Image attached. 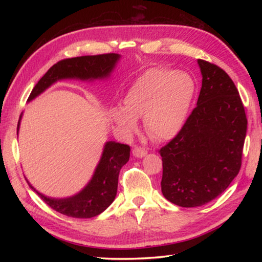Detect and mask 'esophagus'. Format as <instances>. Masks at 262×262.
I'll return each instance as SVG.
<instances>
[{"mask_svg":"<svg viewBox=\"0 0 262 262\" xmlns=\"http://www.w3.org/2000/svg\"><path fill=\"white\" fill-rule=\"evenodd\" d=\"M148 154L147 149L144 148H141V147H135L134 149H133V155H134L135 157L137 158H141V157H144L145 155Z\"/></svg>","mask_w":262,"mask_h":262,"instance_id":"34e87169","label":"esophagus"}]
</instances>
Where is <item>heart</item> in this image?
<instances>
[{
	"mask_svg": "<svg viewBox=\"0 0 262 262\" xmlns=\"http://www.w3.org/2000/svg\"><path fill=\"white\" fill-rule=\"evenodd\" d=\"M194 92L195 84L188 74L150 68L128 89L123 107L111 108L110 118L128 136L137 132V119H143L144 129L152 140H171L187 120Z\"/></svg>",
	"mask_w": 262,
	"mask_h": 262,
	"instance_id": "obj_1",
	"label": "heart"
}]
</instances>
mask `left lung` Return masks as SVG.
<instances>
[{"instance_id":"8db88e82","label":"left lung","mask_w":262,"mask_h":262,"mask_svg":"<svg viewBox=\"0 0 262 262\" xmlns=\"http://www.w3.org/2000/svg\"><path fill=\"white\" fill-rule=\"evenodd\" d=\"M202 86L183 129L159 150L162 193L185 208L200 207L228 188L242 166L247 119L229 75L198 60Z\"/></svg>"}]
</instances>
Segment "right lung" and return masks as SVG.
<instances>
[{"label": "right lung", "mask_w": 262, "mask_h": 262, "mask_svg": "<svg viewBox=\"0 0 262 262\" xmlns=\"http://www.w3.org/2000/svg\"><path fill=\"white\" fill-rule=\"evenodd\" d=\"M119 59H120L119 54L108 53V54L85 55L59 61L39 79L28 100L31 101L34 99L60 79L74 78L81 81H95V79L108 77ZM20 118L17 132L19 129ZM129 145L114 141L106 142L103 155L91 180L81 192L75 194L74 196L64 199L48 198L39 193L29 181L28 184L46 205L60 214L75 219H91L101 214L114 201L118 190L119 172L129 161Z\"/></svg>", "instance_id": "1"}]
</instances>
